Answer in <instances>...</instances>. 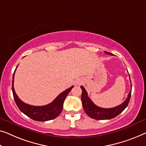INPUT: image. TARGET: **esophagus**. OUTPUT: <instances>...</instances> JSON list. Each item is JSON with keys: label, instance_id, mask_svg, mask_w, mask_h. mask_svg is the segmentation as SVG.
<instances>
[{"label": "esophagus", "instance_id": "1", "mask_svg": "<svg viewBox=\"0 0 146 146\" xmlns=\"http://www.w3.org/2000/svg\"><path fill=\"white\" fill-rule=\"evenodd\" d=\"M82 81H83V80H82V79H77V82H76V84H81V83H82Z\"/></svg>", "mask_w": 146, "mask_h": 146}]
</instances>
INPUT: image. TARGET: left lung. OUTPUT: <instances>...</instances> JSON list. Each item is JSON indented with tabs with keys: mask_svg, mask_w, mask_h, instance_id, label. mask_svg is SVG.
I'll use <instances>...</instances> for the list:
<instances>
[{
	"mask_svg": "<svg viewBox=\"0 0 146 146\" xmlns=\"http://www.w3.org/2000/svg\"><path fill=\"white\" fill-rule=\"evenodd\" d=\"M105 53L113 56V54L110 53V52L105 51ZM130 82H131V81H130ZM80 88L82 89L81 101L82 107H83L84 111L91 118L97 119V120H107V119H111L114 118V117H117V115L120 114L127 107L128 104L129 103L132 92L131 88L130 89V92L128 94L127 98L121 105L116 106V107L113 108H102L98 107V106L95 105L93 103L92 101L91 100V99L88 96V93H87L86 90L83 86H80Z\"/></svg>",
	"mask_w": 146,
	"mask_h": 146,
	"instance_id": "obj_1",
	"label": "left lung"
}]
</instances>
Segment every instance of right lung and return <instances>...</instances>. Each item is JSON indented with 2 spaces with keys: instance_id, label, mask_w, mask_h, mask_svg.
I'll use <instances>...</instances> for the list:
<instances>
[{
  "instance_id": "right-lung-1",
  "label": "right lung",
  "mask_w": 146,
  "mask_h": 146,
  "mask_svg": "<svg viewBox=\"0 0 146 146\" xmlns=\"http://www.w3.org/2000/svg\"><path fill=\"white\" fill-rule=\"evenodd\" d=\"M16 71V70H15ZM13 74L12 78V92L15 102L19 110L23 113L27 117H30L33 120L37 121H47L52 120L56 118L59 116V115L62 112L63 109V105L65 99H66L67 94L73 88L74 86H71L70 88H67L64 92L61 93L54 100L48 105L43 106H34L29 104H25L19 98L14 88V74Z\"/></svg>"
}]
</instances>
